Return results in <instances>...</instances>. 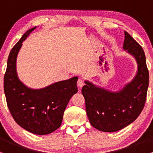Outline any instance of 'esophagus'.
Instances as JSON below:
<instances>
[{
	"label": "esophagus",
	"instance_id": "34e87169",
	"mask_svg": "<svg viewBox=\"0 0 153 153\" xmlns=\"http://www.w3.org/2000/svg\"><path fill=\"white\" fill-rule=\"evenodd\" d=\"M84 80H83L82 78H79V79L78 80V87L81 88L83 86H84Z\"/></svg>",
	"mask_w": 153,
	"mask_h": 153
}]
</instances>
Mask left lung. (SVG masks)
Wrapping results in <instances>:
<instances>
[{
  "label": "left lung",
  "instance_id": "1",
  "mask_svg": "<svg viewBox=\"0 0 153 153\" xmlns=\"http://www.w3.org/2000/svg\"><path fill=\"white\" fill-rule=\"evenodd\" d=\"M124 50L136 60L138 71L134 79L118 92H110L86 81L82 92L91 125L102 132H113L126 127L141 114L146 102L149 71L142 47L124 32Z\"/></svg>",
  "mask_w": 153,
  "mask_h": 153
}]
</instances>
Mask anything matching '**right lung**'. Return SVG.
Returning <instances> with one entry per match:
<instances>
[{
  "label": "right lung",
  "mask_w": 153,
  "mask_h": 153,
  "mask_svg": "<svg viewBox=\"0 0 153 153\" xmlns=\"http://www.w3.org/2000/svg\"><path fill=\"white\" fill-rule=\"evenodd\" d=\"M35 28L24 33L10 51L4 88L7 106L15 122L32 133L42 135L61 126L69 101L78 92V77L39 89H30L20 81L16 72L17 56L23 41Z\"/></svg>",
  "instance_id": "add662e5"
}]
</instances>
